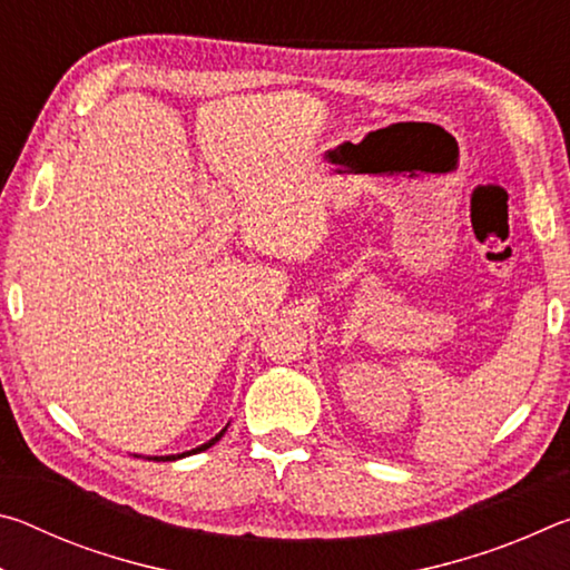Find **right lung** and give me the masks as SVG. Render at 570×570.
<instances>
[{
	"instance_id": "add662e5",
	"label": "right lung",
	"mask_w": 570,
	"mask_h": 570,
	"mask_svg": "<svg viewBox=\"0 0 570 570\" xmlns=\"http://www.w3.org/2000/svg\"><path fill=\"white\" fill-rule=\"evenodd\" d=\"M226 428H228V424H226ZM226 428L224 430H220L218 432V435L216 438H210L208 442H204V445H198V448H193V450H188V452H180V455H160V458H148V460H163V462H170V460H180V458H188V455H196V452H204V450H208L210 445H216V442L220 440V438H224L226 435ZM135 458H138V455H135Z\"/></svg>"
}]
</instances>
